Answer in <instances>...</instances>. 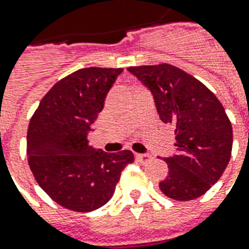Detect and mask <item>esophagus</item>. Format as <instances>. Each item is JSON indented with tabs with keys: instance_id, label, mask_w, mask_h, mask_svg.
Segmentation results:
<instances>
[{
	"instance_id": "1",
	"label": "esophagus",
	"mask_w": 249,
	"mask_h": 249,
	"mask_svg": "<svg viewBox=\"0 0 249 249\" xmlns=\"http://www.w3.org/2000/svg\"><path fill=\"white\" fill-rule=\"evenodd\" d=\"M136 159L137 161H140V163H147L152 159V156L148 154H136Z\"/></svg>"
}]
</instances>
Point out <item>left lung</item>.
I'll use <instances>...</instances> for the list:
<instances>
[{
    "instance_id": "obj_1",
    "label": "left lung",
    "mask_w": 249,
    "mask_h": 249,
    "mask_svg": "<svg viewBox=\"0 0 249 249\" xmlns=\"http://www.w3.org/2000/svg\"><path fill=\"white\" fill-rule=\"evenodd\" d=\"M130 74L151 90L159 117L175 128L177 154L164 158L168 175L159 187L167 197H201L227 168L232 154V124L222 104L194 76L171 64L137 66Z\"/></svg>"
}]
</instances>
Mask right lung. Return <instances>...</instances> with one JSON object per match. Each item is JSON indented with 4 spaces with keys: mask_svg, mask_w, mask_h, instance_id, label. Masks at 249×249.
<instances>
[{
    "mask_svg": "<svg viewBox=\"0 0 249 249\" xmlns=\"http://www.w3.org/2000/svg\"><path fill=\"white\" fill-rule=\"evenodd\" d=\"M123 69L88 67L55 83L34 113L27 133V155L36 182L74 212H93L113 197L121 171L133 161L124 149L107 154L89 145L91 125L104 109Z\"/></svg>",
    "mask_w": 249,
    "mask_h": 249,
    "instance_id": "right-lung-1",
    "label": "right lung"
}]
</instances>
